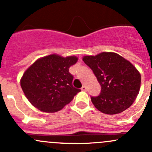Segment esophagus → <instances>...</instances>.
<instances>
[{
    "mask_svg": "<svg viewBox=\"0 0 152 152\" xmlns=\"http://www.w3.org/2000/svg\"><path fill=\"white\" fill-rule=\"evenodd\" d=\"M81 89H82V90H84V91H85V90H87V87H86L85 85H83V86H82V88H81Z\"/></svg>",
    "mask_w": 152,
    "mask_h": 152,
    "instance_id": "1",
    "label": "esophagus"
}]
</instances>
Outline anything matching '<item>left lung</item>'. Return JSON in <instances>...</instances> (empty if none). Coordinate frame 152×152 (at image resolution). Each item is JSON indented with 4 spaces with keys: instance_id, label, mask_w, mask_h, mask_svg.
<instances>
[{
    "instance_id": "8db88e82",
    "label": "left lung",
    "mask_w": 152,
    "mask_h": 152,
    "mask_svg": "<svg viewBox=\"0 0 152 152\" xmlns=\"http://www.w3.org/2000/svg\"><path fill=\"white\" fill-rule=\"evenodd\" d=\"M83 61L93 70L102 90L91 96L95 107L102 113L114 115L133 104L140 87V74L132 64L115 53L103 52L84 56Z\"/></svg>"
}]
</instances>
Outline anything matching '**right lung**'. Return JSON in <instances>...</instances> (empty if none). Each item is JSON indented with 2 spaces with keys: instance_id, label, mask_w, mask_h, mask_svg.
<instances>
[{
  "instance_id": "add662e5",
  "label": "right lung",
  "mask_w": 152,
  "mask_h": 152,
  "mask_svg": "<svg viewBox=\"0 0 152 152\" xmlns=\"http://www.w3.org/2000/svg\"><path fill=\"white\" fill-rule=\"evenodd\" d=\"M76 56L64 58L49 55L37 60L24 73L20 85L34 107L45 113L62 110L81 91L73 86V76L69 67L74 65Z\"/></svg>"
}]
</instances>
